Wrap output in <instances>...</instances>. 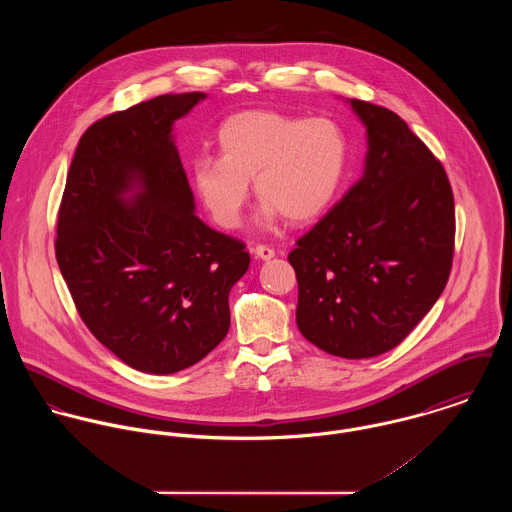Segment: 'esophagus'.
Listing matches in <instances>:
<instances>
[{
    "label": "esophagus",
    "mask_w": 512,
    "mask_h": 512,
    "mask_svg": "<svg viewBox=\"0 0 512 512\" xmlns=\"http://www.w3.org/2000/svg\"><path fill=\"white\" fill-rule=\"evenodd\" d=\"M254 254H256V258L270 260V258H274L276 250H274V248H270V246H266V244H258V246L254 248Z\"/></svg>",
    "instance_id": "esophagus-1"
}]
</instances>
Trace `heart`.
I'll use <instances>...</instances> for the list:
<instances>
[{
	"label": "heart",
	"mask_w": 512,
	"mask_h": 512,
	"mask_svg": "<svg viewBox=\"0 0 512 512\" xmlns=\"http://www.w3.org/2000/svg\"><path fill=\"white\" fill-rule=\"evenodd\" d=\"M220 157L191 165L193 187L222 228H236L250 197H262L260 222L284 215L301 224L321 217L339 197L351 163V142L333 118H301L270 110L230 116L217 134Z\"/></svg>",
	"instance_id": "b5f03b06"
}]
</instances>
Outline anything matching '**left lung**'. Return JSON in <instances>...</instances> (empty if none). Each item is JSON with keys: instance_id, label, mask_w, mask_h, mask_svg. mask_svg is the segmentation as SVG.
I'll return each mask as SVG.
<instances>
[{"instance_id": "1", "label": "left lung", "mask_w": 512, "mask_h": 512, "mask_svg": "<svg viewBox=\"0 0 512 512\" xmlns=\"http://www.w3.org/2000/svg\"><path fill=\"white\" fill-rule=\"evenodd\" d=\"M366 128L363 177L295 244V321L321 351L370 359L400 345L443 292L455 205L443 165L382 106L349 100Z\"/></svg>"}]
</instances>
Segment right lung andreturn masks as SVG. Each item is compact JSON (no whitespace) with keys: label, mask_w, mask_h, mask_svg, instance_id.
<instances>
[{"label":"right lung","mask_w":512,"mask_h":512,"mask_svg":"<svg viewBox=\"0 0 512 512\" xmlns=\"http://www.w3.org/2000/svg\"><path fill=\"white\" fill-rule=\"evenodd\" d=\"M205 92L163 94L94 122L67 175L57 262L90 333L126 365L173 374L230 327L250 254L195 215L173 124Z\"/></svg>","instance_id":"1"}]
</instances>
